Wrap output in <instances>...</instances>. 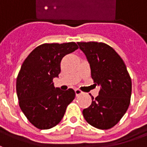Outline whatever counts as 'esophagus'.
<instances>
[{
  "instance_id": "esophagus-1",
  "label": "esophagus",
  "mask_w": 147,
  "mask_h": 147,
  "mask_svg": "<svg viewBox=\"0 0 147 147\" xmlns=\"http://www.w3.org/2000/svg\"><path fill=\"white\" fill-rule=\"evenodd\" d=\"M75 92H76V96H79V95H80V94H83V91H82V90H80V89H76L75 90Z\"/></svg>"
}]
</instances>
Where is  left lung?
Returning a JSON list of instances; mask_svg holds the SVG:
<instances>
[{
	"instance_id": "8db88e82",
	"label": "left lung",
	"mask_w": 147,
	"mask_h": 147,
	"mask_svg": "<svg viewBox=\"0 0 147 147\" xmlns=\"http://www.w3.org/2000/svg\"><path fill=\"white\" fill-rule=\"evenodd\" d=\"M90 63L91 78L100 86L99 94L83 115L91 126L102 130L117 124L128 109L131 80L124 62L117 52L103 42H77ZM91 96V95H90Z\"/></svg>"
}]
</instances>
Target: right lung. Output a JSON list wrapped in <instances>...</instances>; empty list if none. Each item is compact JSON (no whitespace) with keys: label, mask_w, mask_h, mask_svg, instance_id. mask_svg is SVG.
Returning a JSON list of instances; mask_svg holds the SVG:
<instances>
[{"label":"right lung","mask_w":147,"mask_h":147,"mask_svg":"<svg viewBox=\"0 0 147 147\" xmlns=\"http://www.w3.org/2000/svg\"><path fill=\"white\" fill-rule=\"evenodd\" d=\"M79 48L76 42L45 43L27 56L16 79L19 105L27 120L38 129H49L61 122L76 97L73 89L55 88L53 80L61 73L65 55Z\"/></svg>","instance_id":"add662e5"}]
</instances>
